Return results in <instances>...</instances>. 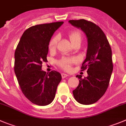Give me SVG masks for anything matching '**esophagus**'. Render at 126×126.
<instances>
[{"label":"esophagus","mask_w":126,"mask_h":126,"mask_svg":"<svg viewBox=\"0 0 126 126\" xmlns=\"http://www.w3.org/2000/svg\"><path fill=\"white\" fill-rule=\"evenodd\" d=\"M61 76H62V78H65V77H67V76H69L67 74H66L65 73H62L61 74Z\"/></svg>","instance_id":"esophagus-1"}]
</instances>
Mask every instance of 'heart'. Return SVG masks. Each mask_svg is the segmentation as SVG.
<instances>
[{
  "mask_svg": "<svg viewBox=\"0 0 126 126\" xmlns=\"http://www.w3.org/2000/svg\"><path fill=\"white\" fill-rule=\"evenodd\" d=\"M69 39L71 40V43L72 44H74L75 43L79 42L80 43L82 40V35L81 34L79 31H75L73 32H71L69 35ZM59 40V36L54 37L52 39L50 40V42L49 44V47L50 50H54L55 49V47L57 46V42ZM76 62V60L75 59H67V58H63L62 60L59 61V64L61 67H62L63 69L65 70H69L71 69V64L72 63H74Z\"/></svg>",
  "mask_w": 126,
  "mask_h": 126,
  "instance_id": "heart-1",
  "label": "heart"
}]
</instances>
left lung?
Returning a JSON list of instances; mask_svg holds the SVG:
<instances>
[{
  "label": "left lung",
  "instance_id": "8db88e82",
  "mask_svg": "<svg viewBox=\"0 0 126 126\" xmlns=\"http://www.w3.org/2000/svg\"><path fill=\"white\" fill-rule=\"evenodd\" d=\"M69 23L80 29L87 39L86 58L81 67V71L87 69V76L82 79L76 76L79 84L72 91L73 95L79 103L92 104L104 94L109 86L113 70L111 48L103 31L94 23L84 19Z\"/></svg>",
  "mask_w": 126,
  "mask_h": 126
}]
</instances>
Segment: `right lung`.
<instances>
[{
  "instance_id": "obj_1",
  "label": "right lung",
  "mask_w": 126,
  "mask_h": 126,
  "mask_svg": "<svg viewBox=\"0 0 126 126\" xmlns=\"http://www.w3.org/2000/svg\"><path fill=\"white\" fill-rule=\"evenodd\" d=\"M63 22L36 25L23 33L15 51L14 71L23 94L32 103L46 106L54 99L62 79L59 72L42 70L50 39Z\"/></svg>"
}]
</instances>
